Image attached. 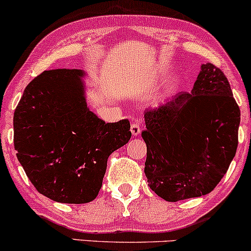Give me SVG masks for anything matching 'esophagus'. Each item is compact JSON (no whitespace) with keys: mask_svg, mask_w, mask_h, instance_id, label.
<instances>
[{"mask_svg":"<svg viewBox=\"0 0 251 251\" xmlns=\"http://www.w3.org/2000/svg\"><path fill=\"white\" fill-rule=\"evenodd\" d=\"M130 131L134 136H137L141 133V126L137 121H135V122H133V125L130 126Z\"/></svg>","mask_w":251,"mask_h":251,"instance_id":"obj_1","label":"esophagus"}]
</instances>
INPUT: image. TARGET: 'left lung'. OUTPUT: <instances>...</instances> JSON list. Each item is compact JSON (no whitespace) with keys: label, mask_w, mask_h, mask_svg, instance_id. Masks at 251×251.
Wrapping results in <instances>:
<instances>
[{"label":"left lung","mask_w":251,"mask_h":251,"mask_svg":"<svg viewBox=\"0 0 251 251\" xmlns=\"http://www.w3.org/2000/svg\"><path fill=\"white\" fill-rule=\"evenodd\" d=\"M145 173L167 201L210 193L226 173L238 145L241 111L224 73L202 64L191 94L145 112Z\"/></svg>","instance_id":"left-lung-1"}]
</instances>
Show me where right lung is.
I'll list each match as a JSON object with an SVG mask.
<instances>
[{
    "mask_svg": "<svg viewBox=\"0 0 251 251\" xmlns=\"http://www.w3.org/2000/svg\"><path fill=\"white\" fill-rule=\"evenodd\" d=\"M81 70L57 69L30 81L14 112V147L38 192L58 202L98 196L108 157L130 140V123H105L88 108Z\"/></svg>",
    "mask_w": 251,
    "mask_h": 251,
    "instance_id": "add662e5",
    "label": "right lung"
}]
</instances>
